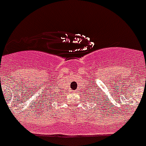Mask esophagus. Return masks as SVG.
<instances>
[{"label": "esophagus", "instance_id": "obj_1", "mask_svg": "<svg viewBox=\"0 0 146 146\" xmlns=\"http://www.w3.org/2000/svg\"><path fill=\"white\" fill-rule=\"evenodd\" d=\"M73 92H74V93H75V94H76V93H77V92H78V91H77V90H75V91H73Z\"/></svg>", "mask_w": 146, "mask_h": 146}]
</instances>
